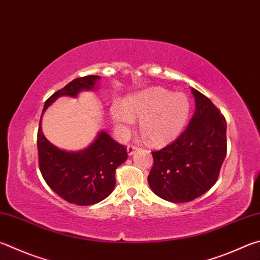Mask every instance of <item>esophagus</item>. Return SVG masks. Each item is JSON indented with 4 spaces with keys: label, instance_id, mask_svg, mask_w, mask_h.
I'll return each instance as SVG.
<instances>
[{
    "label": "esophagus",
    "instance_id": "obj_1",
    "mask_svg": "<svg viewBox=\"0 0 260 260\" xmlns=\"http://www.w3.org/2000/svg\"><path fill=\"white\" fill-rule=\"evenodd\" d=\"M136 149H138V148H136L135 145H132V144H129L128 146H127V153H128L129 155H132V154H133V153L135 152Z\"/></svg>",
    "mask_w": 260,
    "mask_h": 260
}]
</instances>
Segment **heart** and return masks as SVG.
I'll return each mask as SVG.
<instances>
[{"mask_svg": "<svg viewBox=\"0 0 260 260\" xmlns=\"http://www.w3.org/2000/svg\"><path fill=\"white\" fill-rule=\"evenodd\" d=\"M190 114L191 102L187 95L161 87L134 94L125 103L115 101L110 108L112 121L120 133L126 134L134 124V118H141V133L153 145H164L176 139Z\"/></svg>", "mask_w": 260, "mask_h": 260, "instance_id": "heart-1", "label": "heart"}]
</instances>
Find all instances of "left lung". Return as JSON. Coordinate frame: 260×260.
<instances>
[{
    "label": "left lung",
    "mask_w": 260,
    "mask_h": 260,
    "mask_svg": "<svg viewBox=\"0 0 260 260\" xmlns=\"http://www.w3.org/2000/svg\"><path fill=\"white\" fill-rule=\"evenodd\" d=\"M196 112L186 129L165 148L152 151L148 182L155 194L171 202H188L217 182L226 157V120L218 108L192 88Z\"/></svg>",
    "instance_id": "8db88e82"
}]
</instances>
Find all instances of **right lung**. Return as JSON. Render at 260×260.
I'll return each instance as SVG.
<instances>
[{"label":"right lung","instance_id":"1","mask_svg":"<svg viewBox=\"0 0 260 260\" xmlns=\"http://www.w3.org/2000/svg\"><path fill=\"white\" fill-rule=\"evenodd\" d=\"M99 78L95 75L75 78L45 101L42 115L59 96L75 98L83 89L95 88ZM37 150L40 171L46 184L62 199L78 206L98 204L109 197L116 185V169L128 155L124 145L117 143L103 131L86 149L78 152L61 150L46 140L41 120Z\"/></svg>","mask_w":260,"mask_h":260}]
</instances>
